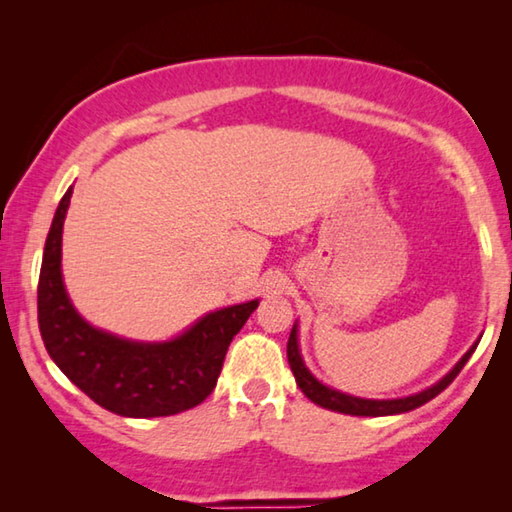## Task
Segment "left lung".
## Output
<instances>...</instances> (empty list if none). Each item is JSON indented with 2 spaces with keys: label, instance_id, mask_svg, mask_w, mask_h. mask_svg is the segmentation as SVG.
<instances>
[{
  "label": "left lung",
  "instance_id": "1",
  "mask_svg": "<svg viewBox=\"0 0 512 512\" xmlns=\"http://www.w3.org/2000/svg\"><path fill=\"white\" fill-rule=\"evenodd\" d=\"M474 350H476V343L463 354L461 361H458L456 366L449 370L443 379L436 381V384L427 388V391L415 393V395H409V397H400V400H363V397H354V395H345L341 391H334V388L320 384V381L314 375H311L309 368L305 366V361H302V357H300L298 327L296 325H293L289 343H287V357H289V366L293 370V377H296V384L300 386V391L305 393L311 402L323 406V409H329V411H339V413H345V415H370V418H379V415L406 413V411L418 409V406H422V404H427L429 400H433V397L443 393L445 388L452 384L458 372L463 370L467 359L472 357Z\"/></svg>",
  "mask_w": 512,
  "mask_h": 512
}]
</instances>
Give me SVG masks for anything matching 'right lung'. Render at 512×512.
<instances>
[{"label":"right lung","instance_id":"1","mask_svg":"<svg viewBox=\"0 0 512 512\" xmlns=\"http://www.w3.org/2000/svg\"><path fill=\"white\" fill-rule=\"evenodd\" d=\"M69 198L72 187L51 221L38 280V325L49 357L90 400L124 418H160L201 404L214 391L230 341L259 300L212 311L164 343L128 341L92 327L69 302L60 273Z\"/></svg>","mask_w":512,"mask_h":512}]
</instances>
